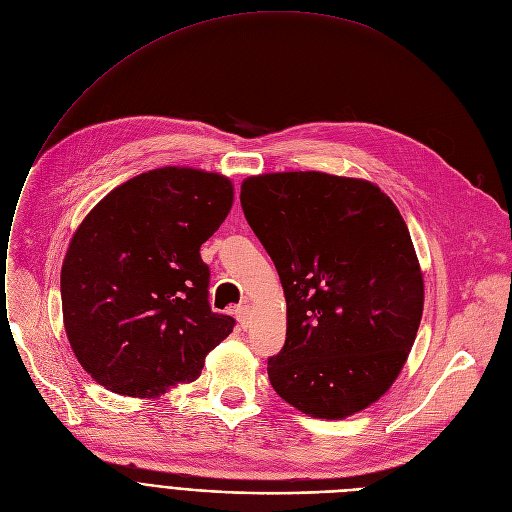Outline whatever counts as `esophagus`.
Segmentation results:
<instances>
[{"mask_svg":"<svg viewBox=\"0 0 512 512\" xmlns=\"http://www.w3.org/2000/svg\"><path fill=\"white\" fill-rule=\"evenodd\" d=\"M235 318H238V322H240L242 328H248V320H250L248 305H240L238 309H235Z\"/></svg>","mask_w":512,"mask_h":512,"instance_id":"34e87169","label":"esophagus"}]
</instances>
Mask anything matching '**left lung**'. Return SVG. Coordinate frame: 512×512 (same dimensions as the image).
Masks as SVG:
<instances>
[{
  "label": "left lung",
  "mask_w": 512,
  "mask_h": 512,
  "mask_svg": "<svg viewBox=\"0 0 512 512\" xmlns=\"http://www.w3.org/2000/svg\"><path fill=\"white\" fill-rule=\"evenodd\" d=\"M240 201L287 299L270 385L316 418L371 406L400 375L422 318V274L400 211L375 184L322 172L248 178Z\"/></svg>",
  "instance_id": "8db88e82"
}]
</instances>
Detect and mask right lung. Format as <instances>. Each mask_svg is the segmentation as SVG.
<instances>
[{
  "mask_svg": "<svg viewBox=\"0 0 512 512\" xmlns=\"http://www.w3.org/2000/svg\"><path fill=\"white\" fill-rule=\"evenodd\" d=\"M231 203L227 178L162 168L114 188L77 227L61 268L63 322L96 383L153 398L201 375L235 326L211 311L201 258Z\"/></svg>",
  "mask_w": 512,
  "mask_h": 512,
  "instance_id": "1",
  "label": "right lung"
}]
</instances>
